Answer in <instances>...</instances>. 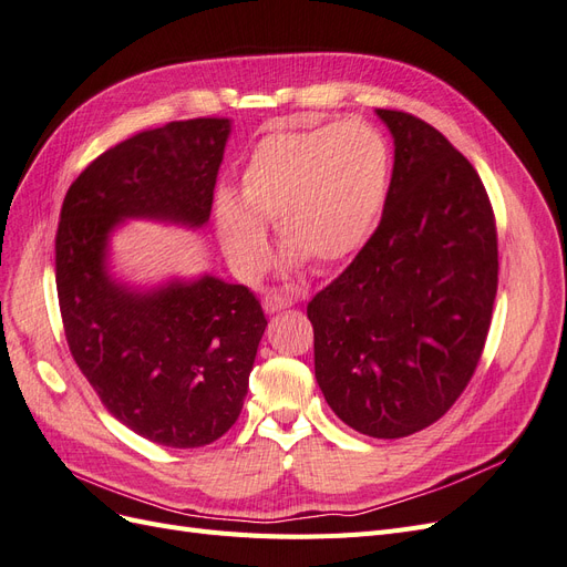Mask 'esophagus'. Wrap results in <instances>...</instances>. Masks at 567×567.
Segmentation results:
<instances>
[{
	"mask_svg": "<svg viewBox=\"0 0 567 567\" xmlns=\"http://www.w3.org/2000/svg\"><path fill=\"white\" fill-rule=\"evenodd\" d=\"M291 303H295V299H291L289 295H268L264 299V310L266 313H278V310H285Z\"/></svg>",
	"mask_w": 567,
	"mask_h": 567,
	"instance_id": "obj_1",
	"label": "esophagus"
}]
</instances>
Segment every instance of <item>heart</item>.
I'll list each match as a JSON object with an SVG mask.
<instances>
[{
	"label": "heart",
	"mask_w": 567,
	"mask_h": 567,
	"mask_svg": "<svg viewBox=\"0 0 567 567\" xmlns=\"http://www.w3.org/2000/svg\"><path fill=\"white\" fill-rule=\"evenodd\" d=\"M393 157L386 138L362 122L270 134L251 151L240 197L214 195L218 243L237 276L254 280L268 264V228L278 224L282 266H332L358 254L381 218Z\"/></svg>",
	"instance_id": "obj_1"
}]
</instances>
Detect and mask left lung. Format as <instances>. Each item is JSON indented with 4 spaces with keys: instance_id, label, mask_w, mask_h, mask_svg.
<instances>
[{
    "instance_id": "1",
    "label": "left lung",
    "mask_w": 567,
    "mask_h": 567,
    "mask_svg": "<svg viewBox=\"0 0 567 567\" xmlns=\"http://www.w3.org/2000/svg\"><path fill=\"white\" fill-rule=\"evenodd\" d=\"M393 136L379 228L308 303L316 379L343 424L405 437L462 395L497 295V230L471 162L424 120L374 111Z\"/></svg>"
}]
</instances>
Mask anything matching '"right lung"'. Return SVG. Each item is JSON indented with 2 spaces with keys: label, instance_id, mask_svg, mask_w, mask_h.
I'll return each mask as SVG.
<instances>
[{
  "label": "right lung",
  "instance_id": "add662e5",
  "mask_svg": "<svg viewBox=\"0 0 567 567\" xmlns=\"http://www.w3.org/2000/svg\"><path fill=\"white\" fill-rule=\"evenodd\" d=\"M230 120L141 132L70 186L56 233V289L70 353L101 403L164 447L218 441L243 412L268 320L245 285L203 272L157 285L115 276L126 221L207 226Z\"/></svg>",
  "mask_w": 567,
  "mask_h": 567
}]
</instances>
